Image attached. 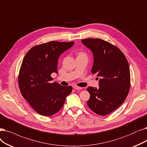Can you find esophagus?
Here are the masks:
<instances>
[{"instance_id": "esophagus-1", "label": "esophagus", "mask_w": 147, "mask_h": 147, "mask_svg": "<svg viewBox=\"0 0 147 147\" xmlns=\"http://www.w3.org/2000/svg\"><path fill=\"white\" fill-rule=\"evenodd\" d=\"M74 88L75 90H81L82 89V87H78V86H74Z\"/></svg>"}]
</instances>
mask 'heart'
Returning a JSON list of instances; mask_svg holds the SVG:
<instances>
[{
	"label": "heart",
	"mask_w": 147,
	"mask_h": 147,
	"mask_svg": "<svg viewBox=\"0 0 147 147\" xmlns=\"http://www.w3.org/2000/svg\"><path fill=\"white\" fill-rule=\"evenodd\" d=\"M83 54H83V53H80L79 55H83Z\"/></svg>",
	"instance_id": "obj_1"
}]
</instances>
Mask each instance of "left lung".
<instances>
[{
	"instance_id": "1",
	"label": "left lung",
	"mask_w": 147,
	"mask_h": 147,
	"mask_svg": "<svg viewBox=\"0 0 147 147\" xmlns=\"http://www.w3.org/2000/svg\"><path fill=\"white\" fill-rule=\"evenodd\" d=\"M93 52L92 73L100 77L99 88L89 87L90 99L87 103L95 113L107 115L124 102L130 88L128 63L116 46L99 38L81 40Z\"/></svg>"
}]
</instances>
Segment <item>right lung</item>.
I'll list each match as a JSON object with an SVG mask.
<instances>
[{
  "mask_svg": "<svg viewBox=\"0 0 147 147\" xmlns=\"http://www.w3.org/2000/svg\"><path fill=\"white\" fill-rule=\"evenodd\" d=\"M74 42H52L35 46L23 58L18 83L23 97L38 114L50 116L63 107L66 97L72 91L71 86H63L54 79L57 73L60 55L74 45Z\"/></svg>",
  "mask_w": 147,
  "mask_h": 147,
  "instance_id": "1",
  "label": "right lung"
}]
</instances>
